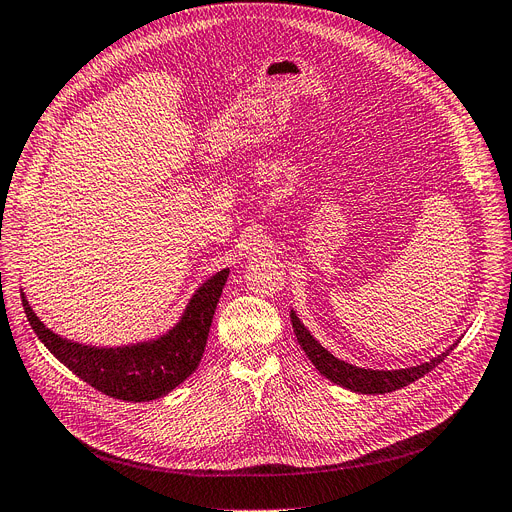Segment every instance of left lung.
Here are the masks:
<instances>
[{
	"instance_id": "obj_1",
	"label": "left lung",
	"mask_w": 512,
	"mask_h": 512,
	"mask_svg": "<svg viewBox=\"0 0 512 512\" xmlns=\"http://www.w3.org/2000/svg\"><path fill=\"white\" fill-rule=\"evenodd\" d=\"M291 325H294L296 337L306 352V356L312 360L321 375H325L329 381L348 387L352 392L360 394H387V392H396V389L421 379L429 371H433L437 364L444 362V358L454 350H446L444 354L431 358L429 362L417 364V367L410 369H400V371H371V369H358L354 364H348L344 360H337L333 354H329L316 339L306 331V327L300 323L296 312H291Z\"/></svg>"
}]
</instances>
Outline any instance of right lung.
Here are the masks:
<instances>
[{"label":"right lung","mask_w":512,"mask_h":512,"mask_svg":"<svg viewBox=\"0 0 512 512\" xmlns=\"http://www.w3.org/2000/svg\"><path fill=\"white\" fill-rule=\"evenodd\" d=\"M229 271H221L206 281L189 302L181 323L150 344L131 348H87L70 344L37 319L29 302L22 306L33 331L39 335L64 367L85 383L116 400L148 402L156 400L183 383L202 360L212 316L223 294Z\"/></svg>","instance_id":"obj_1"}]
</instances>
